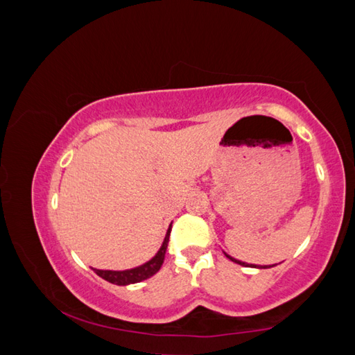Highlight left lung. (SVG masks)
I'll use <instances>...</instances> for the list:
<instances>
[{
	"mask_svg": "<svg viewBox=\"0 0 355 355\" xmlns=\"http://www.w3.org/2000/svg\"><path fill=\"white\" fill-rule=\"evenodd\" d=\"M225 255L227 257L229 260L231 261H234V263H237V265H241V266H246V268H259V269H268V268H272V266H275V265H265V266H261V265H249V263H245V261H241V260H237V259H234V257H231V255H227L226 252H225Z\"/></svg>",
	"mask_w": 355,
	"mask_h": 355,
	"instance_id": "8db88e82",
	"label": "left lung"
}]
</instances>
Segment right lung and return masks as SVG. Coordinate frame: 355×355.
I'll use <instances>...</instances> for the list:
<instances>
[{
  "label": "right lung",
  "mask_w": 355,
  "mask_h": 355,
  "mask_svg": "<svg viewBox=\"0 0 355 355\" xmlns=\"http://www.w3.org/2000/svg\"><path fill=\"white\" fill-rule=\"evenodd\" d=\"M171 229H172V223L168 227V232H166V237L163 240L162 248L158 249V252L152 257L149 261H146V263H143V265L137 266V268L126 269V270H103V269L92 268L94 272L96 275H100L101 279H104L109 283L118 284V286H128V284L138 283V282L149 279V277L157 274L159 268H162V265H163L166 249H168V243H169Z\"/></svg>",
  "instance_id": "right-lung-1"
}]
</instances>
